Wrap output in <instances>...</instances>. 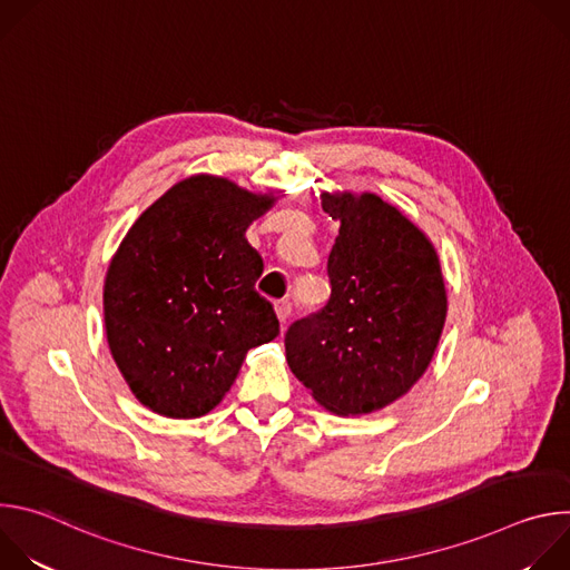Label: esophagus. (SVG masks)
Segmentation results:
<instances>
[{"mask_svg": "<svg viewBox=\"0 0 570 570\" xmlns=\"http://www.w3.org/2000/svg\"><path fill=\"white\" fill-rule=\"evenodd\" d=\"M275 313H277L279 322H282V324H286V322H288V317H291V302H288V299H279V302H275Z\"/></svg>", "mask_w": 570, "mask_h": 570, "instance_id": "1", "label": "esophagus"}]
</instances>
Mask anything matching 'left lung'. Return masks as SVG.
Here are the masks:
<instances>
[{"mask_svg": "<svg viewBox=\"0 0 570 570\" xmlns=\"http://www.w3.org/2000/svg\"><path fill=\"white\" fill-rule=\"evenodd\" d=\"M341 220L327 273L332 297L284 338L291 372L336 415H367L426 372L446 320L433 243L376 194H322Z\"/></svg>", "mask_w": 570, "mask_h": 570, "instance_id": "left-lung-1", "label": "left lung"}]
</instances>
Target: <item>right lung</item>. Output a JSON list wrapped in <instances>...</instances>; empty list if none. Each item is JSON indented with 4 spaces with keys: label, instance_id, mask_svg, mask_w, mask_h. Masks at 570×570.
<instances>
[{
    "label": "right lung",
    "instance_id": "add662e5",
    "mask_svg": "<svg viewBox=\"0 0 570 570\" xmlns=\"http://www.w3.org/2000/svg\"><path fill=\"white\" fill-rule=\"evenodd\" d=\"M275 205L227 178L191 176L157 198L115 253L104 315L112 358L157 415H207L248 350L279 334L255 284L264 259L246 229Z\"/></svg>",
    "mask_w": 570,
    "mask_h": 570
}]
</instances>
